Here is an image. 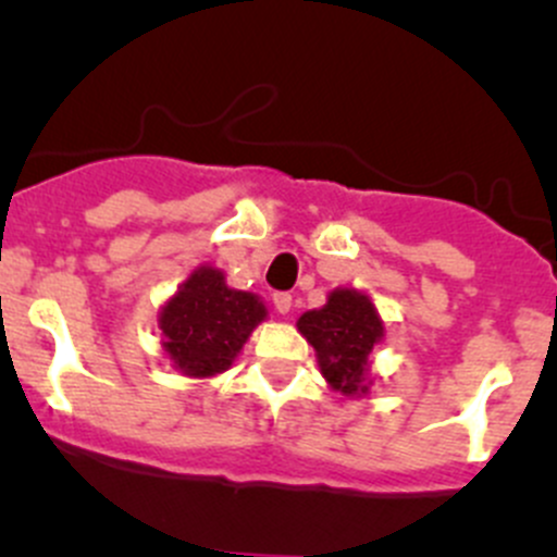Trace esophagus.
Wrapping results in <instances>:
<instances>
[{"mask_svg":"<svg viewBox=\"0 0 557 557\" xmlns=\"http://www.w3.org/2000/svg\"><path fill=\"white\" fill-rule=\"evenodd\" d=\"M273 308H276L281 317H286V313L292 311V295H289V292H276V295H273Z\"/></svg>","mask_w":557,"mask_h":557,"instance_id":"esophagus-1","label":"esophagus"}]
</instances>
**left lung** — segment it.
I'll use <instances>...</instances> for the list:
<instances>
[{
	"label": "left lung",
	"mask_w": 557,
	"mask_h": 557,
	"mask_svg": "<svg viewBox=\"0 0 557 557\" xmlns=\"http://www.w3.org/2000/svg\"><path fill=\"white\" fill-rule=\"evenodd\" d=\"M297 330L313 346L321 375L335 392L346 397L370 392V354L383 341V321L370 297L357 289H332L324 308L297 319Z\"/></svg>",
	"instance_id": "8db88e82"
}]
</instances>
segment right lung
<instances>
[{"label":"right lung","mask_w":557,"mask_h":557,"mask_svg":"<svg viewBox=\"0 0 557 557\" xmlns=\"http://www.w3.org/2000/svg\"><path fill=\"white\" fill-rule=\"evenodd\" d=\"M268 308L251 292L231 289L225 273L200 265L158 313L163 351L187 377H214L236 357L265 321Z\"/></svg>","instance_id":"right-lung-1"}]
</instances>
